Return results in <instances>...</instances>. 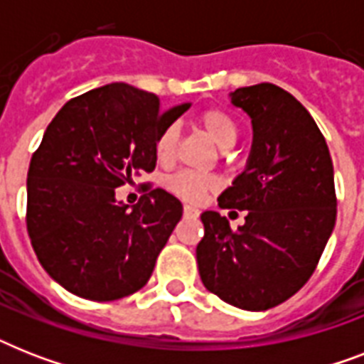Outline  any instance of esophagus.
I'll list each match as a JSON object with an SVG mask.
<instances>
[{
    "label": "esophagus",
    "mask_w": 364,
    "mask_h": 364,
    "mask_svg": "<svg viewBox=\"0 0 364 364\" xmlns=\"http://www.w3.org/2000/svg\"><path fill=\"white\" fill-rule=\"evenodd\" d=\"M183 213H185V217H198V210L193 208V205H185V208H183Z\"/></svg>",
    "instance_id": "34e87169"
}]
</instances>
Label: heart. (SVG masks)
<instances>
[{
    "label": "heart",
    "instance_id": "b5f03b06",
    "mask_svg": "<svg viewBox=\"0 0 364 364\" xmlns=\"http://www.w3.org/2000/svg\"><path fill=\"white\" fill-rule=\"evenodd\" d=\"M198 122L205 134L221 149H230L238 139V126L227 111L208 109L198 117ZM177 141H179V126L177 124L166 126L164 130L160 132L156 143H154V154L160 164H170L173 160ZM166 187L187 202H200L210 191L217 188V179L211 176H204V173H196V171L183 170L177 171L176 176L168 177Z\"/></svg>",
    "mask_w": 364,
    "mask_h": 364
}]
</instances>
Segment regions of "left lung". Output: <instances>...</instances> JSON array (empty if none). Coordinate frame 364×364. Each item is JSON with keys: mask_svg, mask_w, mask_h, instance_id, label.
<instances>
[{"mask_svg": "<svg viewBox=\"0 0 364 364\" xmlns=\"http://www.w3.org/2000/svg\"><path fill=\"white\" fill-rule=\"evenodd\" d=\"M230 104L251 119L253 143L245 170L223 191L219 205L247 217L232 230L217 211H204L196 260L208 291L236 308L262 311L310 279L333 234V160L316 121L283 88H238Z\"/></svg>", "mask_w": 364, "mask_h": 364, "instance_id": "8db88e82", "label": "left lung"}]
</instances>
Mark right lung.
<instances>
[{"instance_id": "obj_1", "label": "right lung", "mask_w": 364, "mask_h": 364, "mask_svg": "<svg viewBox=\"0 0 364 364\" xmlns=\"http://www.w3.org/2000/svg\"><path fill=\"white\" fill-rule=\"evenodd\" d=\"M188 107L162 111L154 94L111 82L47 126L28 170L26 223L41 266L70 293L105 302L149 282L183 205L162 188L122 204L115 188L154 170L156 137Z\"/></svg>"}]
</instances>
